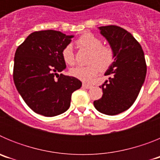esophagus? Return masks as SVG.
<instances>
[{
    "label": "esophagus",
    "instance_id": "obj_1",
    "mask_svg": "<svg viewBox=\"0 0 160 160\" xmlns=\"http://www.w3.org/2000/svg\"><path fill=\"white\" fill-rule=\"evenodd\" d=\"M82 87H84V88H86V89H90V88H92L93 86H91V85L87 84V83H82Z\"/></svg>",
    "mask_w": 160,
    "mask_h": 160
}]
</instances>
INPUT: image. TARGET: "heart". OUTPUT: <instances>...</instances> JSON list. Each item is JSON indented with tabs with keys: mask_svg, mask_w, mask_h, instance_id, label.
Here are the masks:
<instances>
[{
	"mask_svg": "<svg viewBox=\"0 0 160 160\" xmlns=\"http://www.w3.org/2000/svg\"><path fill=\"white\" fill-rule=\"evenodd\" d=\"M78 46L90 51L87 66H76L70 69L72 76L83 82H90L98 72L106 71L114 62L115 55L114 49L108 46L102 45V41L95 35L87 32L77 40ZM62 57L65 63L73 66L75 62L74 53L71 45L63 48Z\"/></svg>",
	"mask_w": 160,
	"mask_h": 160,
	"instance_id": "1",
	"label": "heart"
}]
</instances>
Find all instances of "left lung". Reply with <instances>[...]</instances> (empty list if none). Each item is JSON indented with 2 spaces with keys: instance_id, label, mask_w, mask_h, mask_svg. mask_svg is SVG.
<instances>
[{
  "instance_id": "8db88e82",
  "label": "left lung",
  "mask_w": 160,
  "mask_h": 160,
  "mask_svg": "<svg viewBox=\"0 0 160 160\" xmlns=\"http://www.w3.org/2000/svg\"><path fill=\"white\" fill-rule=\"evenodd\" d=\"M98 29L114 49L115 58L105 73L112 77L100 87L103 94L94 106L102 114L115 115L135 102L146 78V61L140 44L126 29L116 25Z\"/></svg>"
}]
</instances>
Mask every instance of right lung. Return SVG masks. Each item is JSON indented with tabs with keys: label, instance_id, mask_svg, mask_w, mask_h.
I'll return each instance as SVG.
<instances>
[{
	"label": "right lung",
	"instance_id": "1",
	"mask_svg": "<svg viewBox=\"0 0 160 160\" xmlns=\"http://www.w3.org/2000/svg\"><path fill=\"white\" fill-rule=\"evenodd\" d=\"M73 38L51 29L36 31L17 49L14 84L28 107L37 114L53 117L64 113L70 106L72 93L82 87L76 78L58 74L66 67L62 51Z\"/></svg>",
	"mask_w": 160,
	"mask_h": 160
}]
</instances>
